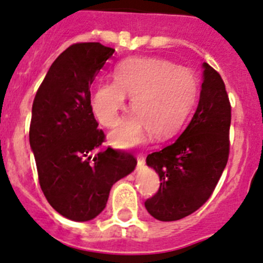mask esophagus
<instances>
[{
    "instance_id": "esophagus-1",
    "label": "esophagus",
    "mask_w": 263,
    "mask_h": 263,
    "mask_svg": "<svg viewBox=\"0 0 263 263\" xmlns=\"http://www.w3.org/2000/svg\"><path fill=\"white\" fill-rule=\"evenodd\" d=\"M144 165H145V158H144V156L140 155L137 157V167L141 169V167H144Z\"/></svg>"
}]
</instances>
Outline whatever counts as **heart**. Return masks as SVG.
<instances>
[{
  "instance_id": "b5f03b06",
  "label": "heart",
  "mask_w": 263,
  "mask_h": 263,
  "mask_svg": "<svg viewBox=\"0 0 263 263\" xmlns=\"http://www.w3.org/2000/svg\"><path fill=\"white\" fill-rule=\"evenodd\" d=\"M198 80L191 70L153 58H129L114 69V81H102L91 96L94 115L105 127H115L132 97L135 111L111 132L118 148L146 141L149 134L167 139L181 129L198 97Z\"/></svg>"
}]
</instances>
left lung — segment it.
Here are the masks:
<instances>
[{
  "label": "left lung",
  "instance_id": "1",
  "mask_svg": "<svg viewBox=\"0 0 263 263\" xmlns=\"http://www.w3.org/2000/svg\"><path fill=\"white\" fill-rule=\"evenodd\" d=\"M202 68L199 103L189 126L176 141L146 157L161 183L145 208L160 221L183 219L202 207L228 161L231 105L226 85L207 63Z\"/></svg>",
  "mask_w": 263,
  "mask_h": 263
}]
</instances>
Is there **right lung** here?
<instances>
[{"mask_svg":"<svg viewBox=\"0 0 263 263\" xmlns=\"http://www.w3.org/2000/svg\"><path fill=\"white\" fill-rule=\"evenodd\" d=\"M115 49L77 43L53 61L32 103L30 146L49 204L73 221L105 210L111 187L136 167L132 155L107 148L90 105V85Z\"/></svg>","mask_w":263,"mask_h":263,"instance_id":"add662e5","label":"right lung"}]
</instances>
